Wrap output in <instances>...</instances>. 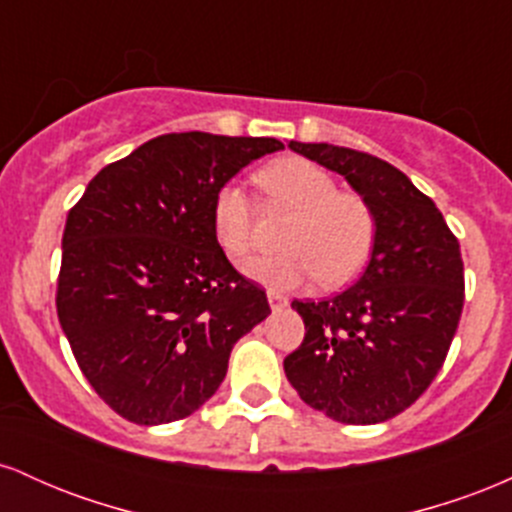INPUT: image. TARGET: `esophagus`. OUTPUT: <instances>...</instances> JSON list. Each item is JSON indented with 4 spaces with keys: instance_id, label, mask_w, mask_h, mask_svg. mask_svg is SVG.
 I'll list each match as a JSON object with an SVG mask.
<instances>
[{
    "instance_id": "esophagus-1",
    "label": "esophagus",
    "mask_w": 512,
    "mask_h": 512,
    "mask_svg": "<svg viewBox=\"0 0 512 512\" xmlns=\"http://www.w3.org/2000/svg\"><path fill=\"white\" fill-rule=\"evenodd\" d=\"M267 298H269V305H272V310H281V308H284L286 303H289V298H286L284 293L272 291V289L267 291Z\"/></svg>"
}]
</instances>
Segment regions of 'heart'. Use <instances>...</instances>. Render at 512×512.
<instances>
[{"label": "heart", "instance_id": "heart-1", "mask_svg": "<svg viewBox=\"0 0 512 512\" xmlns=\"http://www.w3.org/2000/svg\"><path fill=\"white\" fill-rule=\"evenodd\" d=\"M257 187L274 207L291 211L281 245L289 250L252 262V279L272 289H293L320 279L325 289L354 281L375 243V211L363 195L337 190V180L320 163L303 156L276 158L257 170ZM211 228L231 260L245 262L257 248L255 207L236 182L216 190Z\"/></svg>", "mask_w": 512, "mask_h": 512}]
</instances>
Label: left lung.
Instances as JSON below:
<instances>
[{"label": "left lung", "mask_w": 512, "mask_h": 512, "mask_svg": "<svg viewBox=\"0 0 512 512\" xmlns=\"http://www.w3.org/2000/svg\"><path fill=\"white\" fill-rule=\"evenodd\" d=\"M289 146L344 175L378 228L351 289L291 303L305 337L284 358L286 378L334 421L380 424L411 407L443 368L464 305L460 243L433 199L383 158L332 144Z\"/></svg>", "instance_id": "1"}]
</instances>
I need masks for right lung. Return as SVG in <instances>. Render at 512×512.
<instances>
[{
    "label": "right lung",
    "instance_id": "obj_1",
    "mask_svg": "<svg viewBox=\"0 0 512 512\" xmlns=\"http://www.w3.org/2000/svg\"><path fill=\"white\" fill-rule=\"evenodd\" d=\"M272 137L161 134L105 166L69 209L57 317L81 373L122 419L190 416L219 390L233 344L269 315L228 262L211 202Z\"/></svg>",
    "mask_w": 512,
    "mask_h": 512
}]
</instances>
